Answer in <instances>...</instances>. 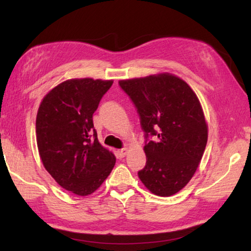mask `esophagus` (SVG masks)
<instances>
[{"label":"esophagus","instance_id":"34e87169","mask_svg":"<svg viewBox=\"0 0 251 251\" xmlns=\"http://www.w3.org/2000/svg\"><path fill=\"white\" fill-rule=\"evenodd\" d=\"M117 155L120 158H124V157L127 155V148H122V150L117 151Z\"/></svg>","mask_w":251,"mask_h":251}]
</instances>
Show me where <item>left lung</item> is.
<instances>
[{"label": "left lung", "mask_w": 251, "mask_h": 251, "mask_svg": "<svg viewBox=\"0 0 251 251\" xmlns=\"http://www.w3.org/2000/svg\"><path fill=\"white\" fill-rule=\"evenodd\" d=\"M118 84L145 133L146 165L139 179L157 196L175 195L192 179L206 148L208 129L199 100L188 84L168 73Z\"/></svg>", "instance_id": "obj_1"}]
</instances>
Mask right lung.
<instances>
[{
    "instance_id": "obj_1",
    "label": "right lung",
    "mask_w": 251,
    "mask_h": 251,
    "mask_svg": "<svg viewBox=\"0 0 251 251\" xmlns=\"http://www.w3.org/2000/svg\"><path fill=\"white\" fill-rule=\"evenodd\" d=\"M113 80L69 79L42 100L36 116V142L46 171L63 188L78 196L94 193L115 165L100 145L93 114Z\"/></svg>"
}]
</instances>
